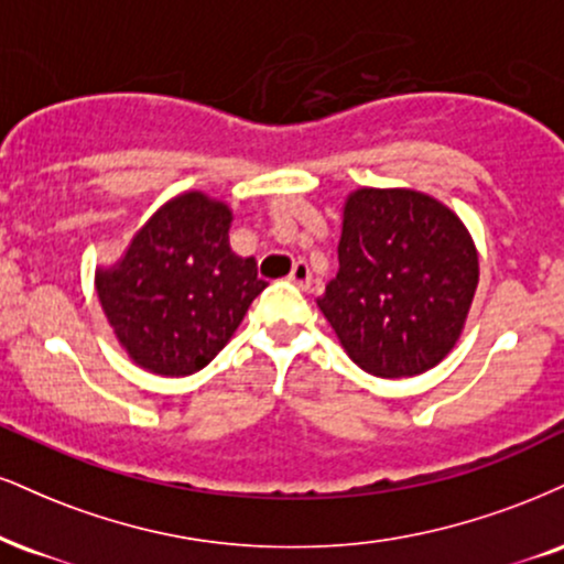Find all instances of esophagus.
I'll use <instances>...</instances> for the list:
<instances>
[{"mask_svg": "<svg viewBox=\"0 0 564 564\" xmlns=\"http://www.w3.org/2000/svg\"><path fill=\"white\" fill-rule=\"evenodd\" d=\"M289 281H291V283H296V286L307 291V289L312 286L310 264L304 262V260H296V262H294V268H291V273H289Z\"/></svg>", "mask_w": 564, "mask_h": 564, "instance_id": "esophagus-1", "label": "esophagus"}]
</instances>
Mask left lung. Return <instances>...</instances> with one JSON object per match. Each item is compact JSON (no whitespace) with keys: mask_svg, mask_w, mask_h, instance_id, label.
<instances>
[{"mask_svg":"<svg viewBox=\"0 0 564 564\" xmlns=\"http://www.w3.org/2000/svg\"><path fill=\"white\" fill-rule=\"evenodd\" d=\"M478 249L459 215L415 188H355L338 273L317 296L349 359L378 378L436 368L463 336Z\"/></svg>","mask_w":564,"mask_h":564,"instance_id":"1","label":"left lung"}]
</instances>
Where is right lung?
<instances>
[{"label": "right lung", "mask_w": 564, "mask_h": 564, "mask_svg": "<svg viewBox=\"0 0 564 564\" xmlns=\"http://www.w3.org/2000/svg\"><path fill=\"white\" fill-rule=\"evenodd\" d=\"M234 213L205 192L167 199L112 264L94 270L115 338L154 376H192L236 334L268 286L254 257L230 249Z\"/></svg>", "instance_id": "1"}]
</instances>
